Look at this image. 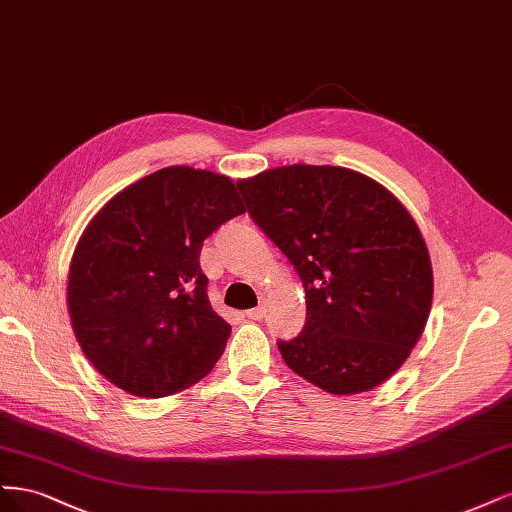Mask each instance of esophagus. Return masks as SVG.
Returning <instances> with one entry per match:
<instances>
[{
  "mask_svg": "<svg viewBox=\"0 0 512 512\" xmlns=\"http://www.w3.org/2000/svg\"><path fill=\"white\" fill-rule=\"evenodd\" d=\"M244 317H249V319H253V321H259V319H263L266 317V306H257V308H251V310H246L244 312Z\"/></svg>",
  "mask_w": 512,
  "mask_h": 512,
  "instance_id": "1",
  "label": "esophagus"
}]
</instances>
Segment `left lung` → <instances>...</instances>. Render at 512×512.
<instances>
[{
    "label": "left lung",
    "instance_id": "left-lung-1",
    "mask_svg": "<svg viewBox=\"0 0 512 512\" xmlns=\"http://www.w3.org/2000/svg\"><path fill=\"white\" fill-rule=\"evenodd\" d=\"M238 187L304 283L306 325L278 342L285 364L334 395L385 383L419 342L434 295L432 259L408 208L338 166L293 163Z\"/></svg>",
    "mask_w": 512,
    "mask_h": 512
}]
</instances>
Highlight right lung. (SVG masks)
I'll list each match as a JSON object with an SVG mask.
<instances>
[{
  "label": "right lung",
  "mask_w": 512,
  "mask_h": 512,
  "mask_svg": "<svg viewBox=\"0 0 512 512\" xmlns=\"http://www.w3.org/2000/svg\"><path fill=\"white\" fill-rule=\"evenodd\" d=\"M242 212L232 178L189 166L148 174L97 210L70 261L68 312L112 385L166 398L214 368L232 327L210 306L200 253Z\"/></svg>",
  "instance_id": "add662e5"
}]
</instances>
